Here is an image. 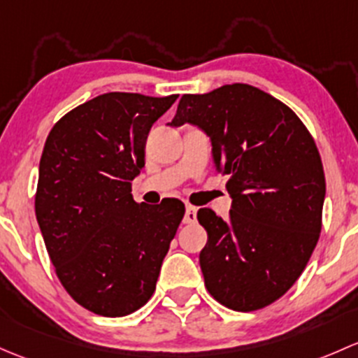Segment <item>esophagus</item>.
Masks as SVG:
<instances>
[{
  "mask_svg": "<svg viewBox=\"0 0 358 358\" xmlns=\"http://www.w3.org/2000/svg\"><path fill=\"white\" fill-rule=\"evenodd\" d=\"M184 224H196V208L193 205L186 206V213H184Z\"/></svg>",
  "mask_w": 358,
  "mask_h": 358,
  "instance_id": "esophagus-1",
  "label": "esophagus"
}]
</instances>
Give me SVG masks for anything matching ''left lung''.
I'll return each instance as SVG.
<instances>
[{
    "instance_id": "obj_1",
    "label": "left lung",
    "mask_w": 358,
    "mask_h": 358,
    "mask_svg": "<svg viewBox=\"0 0 358 358\" xmlns=\"http://www.w3.org/2000/svg\"><path fill=\"white\" fill-rule=\"evenodd\" d=\"M198 125L215 171L229 176V219L198 210L208 293L253 312L274 303L303 272L319 241L326 178L314 138L285 103L250 84L184 94L171 125Z\"/></svg>"
}]
</instances>
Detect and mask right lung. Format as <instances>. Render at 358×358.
<instances>
[{
    "mask_svg": "<svg viewBox=\"0 0 358 358\" xmlns=\"http://www.w3.org/2000/svg\"><path fill=\"white\" fill-rule=\"evenodd\" d=\"M178 94L106 93L65 113L39 162L36 219L58 279L79 305L124 317L152 298L184 203H136L152 125Z\"/></svg>",
    "mask_w": 358,
    "mask_h": 358,
    "instance_id": "obj_1",
    "label": "right lung"
}]
</instances>
